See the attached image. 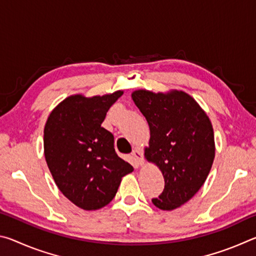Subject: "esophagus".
Wrapping results in <instances>:
<instances>
[{
  "mask_svg": "<svg viewBox=\"0 0 256 256\" xmlns=\"http://www.w3.org/2000/svg\"><path fill=\"white\" fill-rule=\"evenodd\" d=\"M132 157L136 160V162L140 164H142L144 162V154H142V151L140 150V149H134L133 151H132Z\"/></svg>",
  "mask_w": 256,
  "mask_h": 256,
  "instance_id": "1",
  "label": "esophagus"
}]
</instances>
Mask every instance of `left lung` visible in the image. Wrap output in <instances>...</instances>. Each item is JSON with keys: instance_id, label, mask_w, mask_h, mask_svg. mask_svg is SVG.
Returning a JSON list of instances; mask_svg holds the SVG:
<instances>
[{"instance_id": "obj_1", "label": "left lung", "mask_w": 256, "mask_h": 256, "mask_svg": "<svg viewBox=\"0 0 256 256\" xmlns=\"http://www.w3.org/2000/svg\"><path fill=\"white\" fill-rule=\"evenodd\" d=\"M132 99L150 128L146 158L157 164L164 188L154 204L174 210L190 200L204 183L214 159V128L204 112L183 92L138 90Z\"/></svg>"}]
</instances>
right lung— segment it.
I'll list each match as a JSON object with an SVG mask.
<instances>
[{
    "label": "right lung",
    "instance_id": "1",
    "mask_svg": "<svg viewBox=\"0 0 256 256\" xmlns=\"http://www.w3.org/2000/svg\"><path fill=\"white\" fill-rule=\"evenodd\" d=\"M123 92L68 97L50 112L44 128L47 166L64 196L84 210L107 206L133 167L118 157L114 136L102 126Z\"/></svg>",
    "mask_w": 256,
    "mask_h": 256
}]
</instances>
